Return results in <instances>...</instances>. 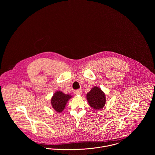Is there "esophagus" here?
<instances>
[{"instance_id": "34e87169", "label": "esophagus", "mask_w": 155, "mask_h": 155, "mask_svg": "<svg viewBox=\"0 0 155 155\" xmlns=\"http://www.w3.org/2000/svg\"><path fill=\"white\" fill-rule=\"evenodd\" d=\"M74 93L77 95H81L82 94V90L81 89H77L74 91Z\"/></svg>"}]
</instances>
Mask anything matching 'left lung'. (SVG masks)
Returning <instances> with one entry per match:
<instances>
[{"mask_svg":"<svg viewBox=\"0 0 155 155\" xmlns=\"http://www.w3.org/2000/svg\"><path fill=\"white\" fill-rule=\"evenodd\" d=\"M87 98L89 104L95 110H100L104 107L106 97L102 90L97 87L91 89L87 94Z\"/></svg>","mask_w":155,"mask_h":155,"instance_id":"left-lung-1","label":"left lung"}]
</instances>
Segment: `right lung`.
<instances>
[{
  "label": "right lung",
  "instance_id": "1",
  "mask_svg": "<svg viewBox=\"0 0 155 155\" xmlns=\"http://www.w3.org/2000/svg\"><path fill=\"white\" fill-rule=\"evenodd\" d=\"M72 97L69 94H65L61 91H57L51 98V105L53 109L58 113L64 110L67 101Z\"/></svg>",
  "mask_w": 155,
  "mask_h": 155
}]
</instances>
